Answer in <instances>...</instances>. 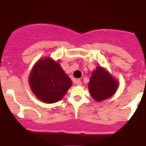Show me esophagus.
<instances>
[{"instance_id":"obj_1","label":"esophagus","mask_w":146,"mask_h":146,"mask_svg":"<svg viewBox=\"0 0 146 146\" xmlns=\"http://www.w3.org/2000/svg\"><path fill=\"white\" fill-rule=\"evenodd\" d=\"M74 83H75L76 85H78V86H81V81L80 80H74Z\"/></svg>"}]
</instances>
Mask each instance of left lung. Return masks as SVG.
<instances>
[{
    "mask_svg": "<svg viewBox=\"0 0 146 146\" xmlns=\"http://www.w3.org/2000/svg\"><path fill=\"white\" fill-rule=\"evenodd\" d=\"M119 83L106 68L97 66L92 71L88 84L90 96L98 102L113 96L118 90Z\"/></svg>",
    "mask_w": 146,
    "mask_h": 146,
    "instance_id": "8db88e82",
    "label": "left lung"
}]
</instances>
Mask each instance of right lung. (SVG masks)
Wrapping results in <instances>:
<instances>
[{
	"label": "right lung",
	"instance_id": "right-lung-1",
	"mask_svg": "<svg viewBox=\"0 0 146 146\" xmlns=\"http://www.w3.org/2000/svg\"><path fill=\"white\" fill-rule=\"evenodd\" d=\"M28 79L33 93L48 104L62 100L72 85L60 63L51 57L38 60L33 66Z\"/></svg>",
	"mask_w": 146,
	"mask_h": 146
}]
</instances>
